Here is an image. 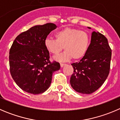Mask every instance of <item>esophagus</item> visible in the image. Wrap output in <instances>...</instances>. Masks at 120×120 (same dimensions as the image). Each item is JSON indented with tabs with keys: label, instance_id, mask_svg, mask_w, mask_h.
Listing matches in <instances>:
<instances>
[{
	"label": "esophagus",
	"instance_id": "esophagus-1",
	"mask_svg": "<svg viewBox=\"0 0 120 120\" xmlns=\"http://www.w3.org/2000/svg\"><path fill=\"white\" fill-rule=\"evenodd\" d=\"M60 65H61V67L62 68V67H64L65 65H66V64H65L61 63V64H60Z\"/></svg>",
	"mask_w": 120,
	"mask_h": 120
}]
</instances>
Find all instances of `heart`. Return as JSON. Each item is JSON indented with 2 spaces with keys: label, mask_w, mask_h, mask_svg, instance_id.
<instances>
[{
  "label": "heart",
  "mask_w": 120,
  "mask_h": 120,
  "mask_svg": "<svg viewBox=\"0 0 120 120\" xmlns=\"http://www.w3.org/2000/svg\"><path fill=\"white\" fill-rule=\"evenodd\" d=\"M55 39L46 38L44 45L46 50L53 55L58 54L63 49L65 51L55 57L59 61H67L71 58L74 60L83 58L86 54L90 37L86 31L77 28L66 27L55 34Z\"/></svg>",
  "instance_id": "heart-1"
}]
</instances>
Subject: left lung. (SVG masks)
Masks as SVG:
<instances>
[{"instance_id": "obj_1", "label": "left lung", "mask_w": 120, "mask_h": 120, "mask_svg": "<svg viewBox=\"0 0 120 120\" xmlns=\"http://www.w3.org/2000/svg\"><path fill=\"white\" fill-rule=\"evenodd\" d=\"M111 52L107 38L100 33L93 31L86 55L79 62L71 64L74 68L70 78L72 89L83 94L97 90L109 73Z\"/></svg>"}]
</instances>
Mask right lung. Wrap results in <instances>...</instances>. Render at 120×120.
Instances as JSON below:
<instances>
[{
    "instance_id": "1",
    "label": "right lung",
    "mask_w": 120,
    "mask_h": 120,
    "mask_svg": "<svg viewBox=\"0 0 120 120\" xmlns=\"http://www.w3.org/2000/svg\"><path fill=\"white\" fill-rule=\"evenodd\" d=\"M56 27L53 23L34 26L18 35L10 49L12 77L27 93L45 92L51 84L53 72L60 69L59 63L50 61L44 45L48 35Z\"/></svg>"
}]
</instances>
